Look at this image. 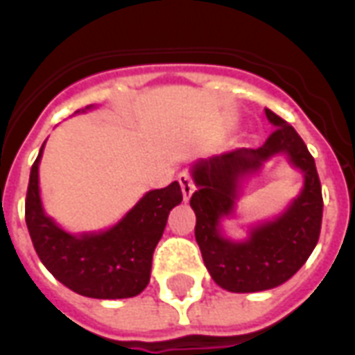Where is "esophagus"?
Masks as SVG:
<instances>
[{
    "instance_id": "1",
    "label": "esophagus",
    "mask_w": 355,
    "mask_h": 355,
    "mask_svg": "<svg viewBox=\"0 0 355 355\" xmlns=\"http://www.w3.org/2000/svg\"><path fill=\"white\" fill-rule=\"evenodd\" d=\"M178 182H180V188H182V196H184V200L188 201L190 200V196L193 193V180L192 177H190V173H186V171H182L180 175H178Z\"/></svg>"
}]
</instances>
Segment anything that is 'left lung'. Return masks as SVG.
<instances>
[{"mask_svg": "<svg viewBox=\"0 0 355 355\" xmlns=\"http://www.w3.org/2000/svg\"><path fill=\"white\" fill-rule=\"evenodd\" d=\"M266 117L275 129L261 148H238L193 165L198 190L190 205L196 213V241L211 277L232 293L266 291L285 283L308 261L320 239L323 196L315 162L285 119L268 108ZM279 151L305 173L303 193L277 221L255 229L243 244L224 240L218 220L233 210L239 178Z\"/></svg>", "mask_w": 355, "mask_h": 355, "instance_id": "left-lung-1", "label": "left lung"}]
</instances>
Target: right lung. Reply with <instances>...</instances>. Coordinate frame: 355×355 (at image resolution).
<instances>
[{
	"instance_id": "right-lung-1",
	"label": "right lung",
	"mask_w": 355,
	"mask_h": 355,
	"mask_svg": "<svg viewBox=\"0 0 355 355\" xmlns=\"http://www.w3.org/2000/svg\"><path fill=\"white\" fill-rule=\"evenodd\" d=\"M45 144V142H43ZM35 157L26 192V226L40 261L68 289L91 298H129L150 282L152 257L171 209L182 201L178 182L148 192L112 230L72 236L45 216Z\"/></svg>"
}]
</instances>
